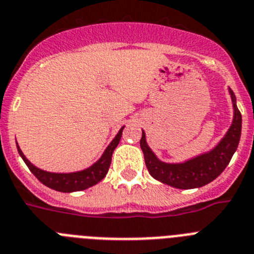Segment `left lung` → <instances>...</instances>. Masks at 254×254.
<instances>
[{
  "label": "left lung",
  "mask_w": 254,
  "mask_h": 254,
  "mask_svg": "<svg viewBox=\"0 0 254 254\" xmlns=\"http://www.w3.org/2000/svg\"><path fill=\"white\" fill-rule=\"evenodd\" d=\"M229 93L231 95L234 117L231 127H229L225 137L219 140L214 148L187 160L185 163H165L157 159L147 144L146 133L142 130L140 148L143 151L147 169L155 180L176 189H197L216 180L226 169L238 148L242 135V114L236 106L235 94L230 87Z\"/></svg>",
  "instance_id": "left-lung-1"
}]
</instances>
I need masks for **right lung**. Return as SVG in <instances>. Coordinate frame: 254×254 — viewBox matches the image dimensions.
Listing matches in <instances>:
<instances>
[{"mask_svg": "<svg viewBox=\"0 0 254 254\" xmlns=\"http://www.w3.org/2000/svg\"><path fill=\"white\" fill-rule=\"evenodd\" d=\"M124 127H121L119 133L116 134V137L108 144L107 148L104 150L103 155L101 156V159L97 160L93 165H90L86 169L78 170V172H71V173H53V172H46V170L40 169V168L33 165L24 156V153L22 152L18 144H16V148H18L19 155H20V157L25 163V165L29 168V170L35 174V177L40 182L44 183L45 186L50 187V189L55 190V191H59V192L82 191V190H86L89 187L97 185L98 182H101L106 177L108 169H110L112 153H114L115 148H116L119 142H120Z\"/></svg>", "mask_w": 254, "mask_h": 254, "instance_id": "1", "label": "right lung"}]
</instances>
